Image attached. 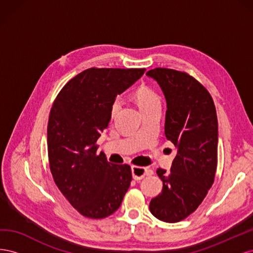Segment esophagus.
<instances>
[{
	"instance_id": "34e87169",
	"label": "esophagus",
	"mask_w": 253,
	"mask_h": 253,
	"mask_svg": "<svg viewBox=\"0 0 253 253\" xmlns=\"http://www.w3.org/2000/svg\"><path fill=\"white\" fill-rule=\"evenodd\" d=\"M132 175L133 178L135 180H140L142 179L145 175L149 174V171L145 169V168L142 167H136V166H132Z\"/></svg>"
}]
</instances>
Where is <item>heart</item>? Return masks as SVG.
Masks as SVG:
<instances>
[{"label":"heart","instance_id":"1","mask_svg":"<svg viewBox=\"0 0 253 253\" xmlns=\"http://www.w3.org/2000/svg\"><path fill=\"white\" fill-rule=\"evenodd\" d=\"M135 99H136L137 104L139 105V108L142 112L148 110L149 108H151V106L160 105L159 96L153 89H151L147 86H143V85L136 89ZM120 106H121L120 100L119 99H116V100L113 102L112 108H111V115L113 117L120 110Z\"/></svg>","mask_w":253,"mask_h":253}]
</instances>
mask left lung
<instances>
[{
	"instance_id": "obj_1",
	"label": "left lung",
	"mask_w": 253,
	"mask_h": 253,
	"mask_svg": "<svg viewBox=\"0 0 253 253\" xmlns=\"http://www.w3.org/2000/svg\"><path fill=\"white\" fill-rule=\"evenodd\" d=\"M145 75L165 95V134L176 148L170 172L157 170L163 190L152 198L150 211L166 223H177L198 208L213 185L217 167L216 110L208 90L186 73L158 67Z\"/></svg>"
}]
</instances>
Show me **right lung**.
<instances>
[{"label":"right lung","instance_id":"add662e5","mask_svg":"<svg viewBox=\"0 0 253 253\" xmlns=\"http://www.w3.org/2000/svg\"><path fill=\"white\" fill-rule=\"evenodd\" d=\"M144 70L89 68L61 89L47 126L49 167L57 187L83 216L104 218L116 211L131 185L128 165H113L96 141L108 127L116 99Z\"/></svg>","mask_w":253,"mask_h":253}]
</instances>
